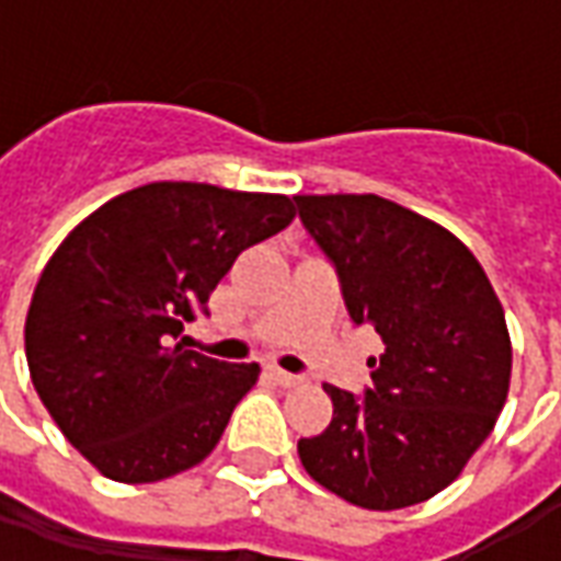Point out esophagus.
<instances>
[{"instance_id": "esophagus-1", "label": "esophagus", "mask_w": 561, "mask_h": 561, "mask_svg": "<svg viewBox=\"0 0 561 561\" xmlns=\"http://www.w3.org/2000/svg\"><path fill=\"white\" fill-rule=\"evenodd\" d=\"M276 385H282V388H294V385H300V376H294V373H285V369H279V366H267L264 369Z\"/></svg>"}]
</instances>
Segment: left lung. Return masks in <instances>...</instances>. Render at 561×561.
Returning a JSON list of instances; mask_svg holds the SVG:
<instances>
[{
    "mask_svg": "<svg viewBox=\"0 0 561 561\" xmlns=\"http://www.w3.org/2000/svg\"><path fill=\"white\" fill-rule=\"evenodd\" d=\"M352 321L385 342L357 397L324 385L333 421L300 438L309 478L366 511L417 505L457 481L493 433L511 336L493 285L442 225L378 195H297Z\"/></svg>",
    "mask_w": 561,
    "mask_h": 561,
    "instance_id": "left-lung-1",
    "label": "left lung"
}]
</instances>
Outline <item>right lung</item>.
<instances>
[{
    "label": "right lung",
    "instance_id": "obj_1",
    "mask_svg": "<svg viewBox=\"0 0 561 561\" xmlns=\"http://www.w3.org/2000/svg\"><path fill=\"white\" fill-rule=\"evenodd\" d=\"M285 195L149 183L68 233L32 294L26 364L56 426L104 478L152 483L219 445L257 364L183 348L180 333L237 255L294 219Z\"/></svg>",
    "mask_w": 561,
    "mask_h": 561
}]
</instances>
